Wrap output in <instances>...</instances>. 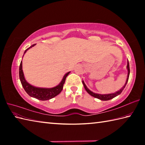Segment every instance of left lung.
I'll return each instance as SVG.
<instances>
[{"instance_id": "1", "label": "left lung", "mask_w": 145, "mask_h": 145, "mask_svg": "<svg viewBox=\"0 0 145 145\" xmlns=\"http://www.w3.org/2000/svg\"><path fill=\"white\" fill-rule=\"evenodd\" d=\"M127 70H128V76H127V81H126V83L125 85L120 90L118 91L115 92V93H110V94H104V95H101V94H98V93H93V91H90L89 89L87 87V86L85 84V83L84 82V80L82 81L83 84H84V87L85 88L86 91H87L88 93L90 94V95H91L92 97H93L95 98H97L98 99H100L101 100H103V101H106V100H109L112 99V98H115V97L118 96V95H120V93H121L122 91L123 90V89L125 88L126 85H127L128 80V78H129V75H130V66H129V62H128V63H127Z\"/></svg>"}]
</instances>
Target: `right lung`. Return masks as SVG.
I'll return each mask as SVG.
<instances>
[{
	"label": "right lung",
	"instance_id": "obj_1",
	"mask_svg": "<svg viewBox=\"0 0 145 145\" xmlns=\"http://www.w3.org/2000/svg\"><path fill=\"white\" fill-rule=\"evenodd\" d=\"M36 44H33L30 46V47H29L28 48H27L25 50V52H24V55L26 53V52L29 49L32 48ZM69 73H70V72L67 73L66 74L63 76V78H62V80H61V82L57 86H56V87L50 88H39V87H33V86L30 85L29 83L25 80V77H24V75L23 70H22V61L20 62V67H19V77H20L22 85L24 90H25V91L27 92V93L28 94L29 96L35 98L37 99L40 100H50L51 98L56 97L57 95L59 94L61 91V90H62L63 84H65V79Z\"/></svg>",
	"mask_w": 145,
	"mask_h": 145
}]
</instances>
